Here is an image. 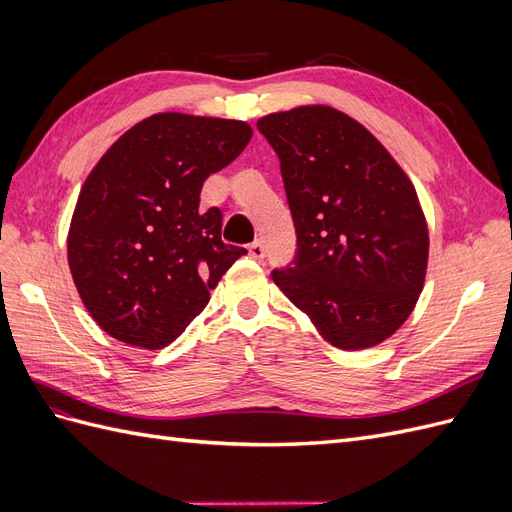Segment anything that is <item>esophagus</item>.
Listing matches in <instances>:
<instances>
[{"mask_svg": "<svg viewBox=\"0 0 512 512\" xmlns=\"http://www.w3.org/2000/svg\"><path fill=\"white\" fill-rule=\"evenodd\" d=\"M250 256H252L254 260H262V258H265V245H262V241H254V243L250 245Z\"/></svg>", "mask_w": 512, "mask_h": 512, "instance_id": "obj_1", "label": "esophagus"}]
</instances>
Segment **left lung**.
I'll return each instance as SVG.
<instances>
[{
	"label": "left lung",
	"mask_w": 512,
	"mask_h": 512,
	"mask_svg": "<svg viewBox=\"0 0 512 512\" xmlns=\"http://www.w3.org/2000/svg\"><path fill=\"white\" fill-rule=\"evenodd\" d=\"M256 126L280 156L297 230L292 267L273 282L331 346L382 344L425 286L429 230L410 177L363 123L327 104Z\"/></svg>",
	"instance_id": "1"
}]
</instances>
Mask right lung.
Here are the masks:
<instances>
[{"mask_svg":"<svg viewBox=\"0 0 512 512\" xmlns=\"http://www.w3.org/2000/svg\"><path fill=\"white\" fill-rule=\"evenodd\" d=\"M252 134L239 119L156 113L91 168L72 213L68 265L102 331L158 350L207 307L209 290L247 250L222 243V211H200V190Z\"/></svg>","mask_w":512,"mask_h":512,"instance_id":"add662e5","label":"right lung"}]
</instances>
